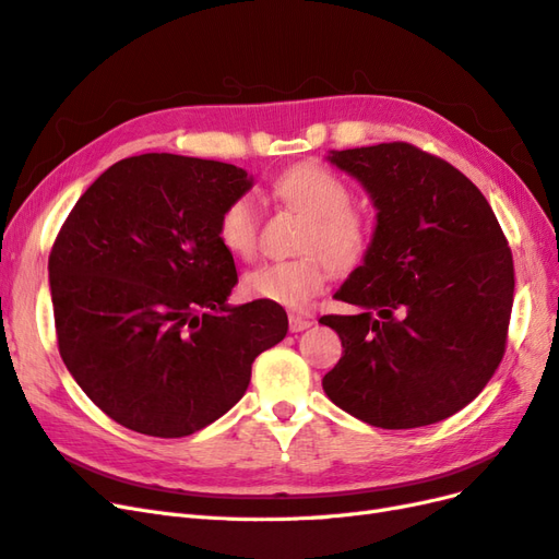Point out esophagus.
I'll use <instances>...</instances> for the list:
<instances>
[{"mask_svg": "<svg viewBox=\"0 0 559 559\" xmlns=\"http://www.w3.org/2000/svg\"><path fill=\"white\" fill-rule=\"evenodd\" d=\"M312 326V317H308V314H289V329H292V333H300V331H306V329H310Z\"/></svg>", "mask_w": 559, "mask_h": 559, "instance_id": "obj_1", "label": "esophagus"}]
</instances>
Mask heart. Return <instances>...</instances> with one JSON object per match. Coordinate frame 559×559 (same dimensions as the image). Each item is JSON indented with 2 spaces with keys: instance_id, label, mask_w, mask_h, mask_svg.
Instances as JSON below:
<instances>
[{
  "instance_id": "obj_1",
  "label": "heart",
  "mask_w": 559,
  "mask_h": 559,
  "mask_svg": "<svg viewBox=\"0 0 559 559\" xmlns=\"http://www.w3.org/2000/svg\"><path fill=\"white\" fill-rule=\"evenodd\" d=\"M273 195L284 207L306 216L298 251L292 261L261 263L242 277V292L253 300L275 302L289 310H306L324 289L335 270L357 267L373 238L370 218L352 207L349 186L326 167L308 163L284 173L273 183ZM218 242L233 257L249 259L259 242V214L253 200L240 195L218 214Z\"/></svg>"
}]
</instances>
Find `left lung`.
<instances>
[{"mask_svg": "<svg viewBox=\"0 0 559 559\" xmlns=\"http://www.w3.org/2000/svg\"><path fill=\"white\" fill-rule=\"evenodd\" d=\"M378 210L373 240L333 298L357 314H326L343 357L326 396L366 425L415 429L476 399L506 349L513 257L476 183L413 144L331 151Z\"/></svg>", "mask_w": 559, "mask_h": 559, "instance_id": "8db88e82", "label": "left lung"}]
</instances>
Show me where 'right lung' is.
Instances as JSON below:
<instances>
[{"instance_id":"obj_1","label":"right lung","mask_w":559,"mask_h":559,"mask_svg":"<svg viewBox=\"0 0 559 559\" xmlns=\"http://www.w3.org/2000/svg\"><path fill=\"white\" fill-rule=\"evenodd\" d=\"M253 183L242 167L175 154L114 163L79 198L48 257L60 357L118 425L191 436L226 415L282 306H228L238 284L218 214Z\"/></svg>"}]
</instances>
